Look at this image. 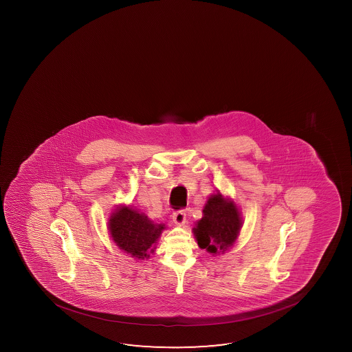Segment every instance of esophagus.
Instances as JSON below:
<instances>
[{"instance_id":"obj_1","label":"esophagus","mask_w":352,"mask_h":352,"mask_svg":"<svg viewBox=\"0 0 352 352\" xmlns=\"http://www.w3.org/2000/svg\"><path fill=\"white\" fill-rule=\"evenodd\" d=\"M173 221L177 225H184L186 222V214H185L183 210H179V211H174L173 212Z\"/></svg>"}]
</instances>
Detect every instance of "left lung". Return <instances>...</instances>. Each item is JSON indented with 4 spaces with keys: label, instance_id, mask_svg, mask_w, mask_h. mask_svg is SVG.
<instances>
[{
    "label": "left lung",
    "instance_id": "left-lung-1",
    "mask_svg": "<svg viewBox=\"0 0 352 352\" xmlns=\"http://www.w3.org/2000/svg\"><path fill=\"white\" fill-rule=\"evenodd\" d=\"M202 212V219L196 222L194 228L199 247L208 253H223L236 242L242 226L238 208L233 201L214 194L208 197Z\"/></svg>",
    "mask_w": 352,
    "mask_h": 352
}]
</instances>
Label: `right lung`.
<instances>
[{
    "label": "right lung",
    "mask_w": 352,
    "mask_h": 352,
    "mask_svg": "<svg viewBox=\"0 0 352 352\" xmlns=\"http://www.w3.org/2000/svg\"><path fill=\"white\" fill-rule=\"evenodd\" d=\"M164 225H155L144 213L131 208H118L110 216L109 231L119 248L138 259L148 258L156 249Z\"/></svg>",
    "instance_id": "1"
}]
</instances>
